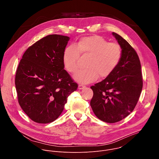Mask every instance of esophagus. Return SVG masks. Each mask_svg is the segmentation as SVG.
<instances>
[{"label": "esophagus", "instance_id": "obj_1", "mask_svg": "<svg viewBox=\"0 0 159 159\" xmlns=\"http://www.w3.org/2000/svg\"><path fill=\"white\" fill-rule=\"evenodd\" d=\"M85 87V85H79V86H78V89H84Z\"/></svg>", "mask_w": 159, "mask_h": 159}]
</instances>
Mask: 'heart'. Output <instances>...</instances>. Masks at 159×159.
I'll list each match as a JSON object with an SVG mask.
<instances>
[{
	"instance_id": "b5f03b06",
	"label": "heart",
	"mask_w": 159,
	"mask_h": 159,
	"mask_svg": "<svg viewBox=\"0 0 159 159\" xmlns=\"http://www.w3.org/2000/svg\"><path fill=\"white\" fill-rule=\"evenodd\" d=\"M80 55L89 56L87 68L79 70L74 75L75 81L88 84L109 75L119 64L122 55L121 48L115 43H109L99 36L80 38L74 46H69L63 51L62 60L65 69L69 73L75 72L78 68Z\"/></svg>"
}]
</instances>
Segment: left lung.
Instances as JSON below:
<instances>
[{"instance_id":"obj_1","label":"left lung","mask_w":159,"mask_h":159,"mask_svg":"<svg viewBox=\"0 0 159 159\" xmlns=\"http://www.w3.org/2000/svg\"><path fill=\"white\" fill-rule=\"evenodd\" d=\"M121 48V60L115 70L101 82L91 86L90 106L95 115L109 123L118 122L133 111L139 99L143 80L139 57L121 36L112 33Z\"/></svg>"}]
</instances>
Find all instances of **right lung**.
<instances>
[{
  "mask_svg": "<svg viewBox=\"0 0 159 159\" xmlns=\"http://www.w3.org/2000/svg\"><path fill=\"white\" fill-rule=\"evenodd\" d=\"M70 38L51 34L36 41L22 55L15 84L18 102L36 123L54 121L78 85L64 70L62 56Z\"/></svg>",
  "mask_w": 159,
  "mask_h": 159,
  "instance_id": "right-lung-1",
  "label": "right lung"
}]
</instances>
